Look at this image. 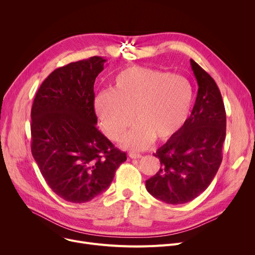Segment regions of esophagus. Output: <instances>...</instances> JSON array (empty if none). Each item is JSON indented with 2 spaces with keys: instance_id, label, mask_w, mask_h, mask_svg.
Here are the masks:
<instances>
[{
  "instance_id": "obj_1",
  "label": "esophagus",
  "mask_w": 255,
  "mask_h": 255,
  "mask_svg": "<svg viewBox=\"0 0 255 255\" xmlns=\"http://www.w3.org/2000/svg\"><path fill=\"white\" fill-rule=\"evenodd\" d=\"M129 157L132 159H138L141 157V155L139 153H135V152H130L129 153Z\"/></svg>"
}]
</instances>
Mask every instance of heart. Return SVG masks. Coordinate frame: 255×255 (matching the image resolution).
Returning <instances> with one entry per match:
<instances>
[{
    "label": "heart",
    "mask_w": 255,
    "mask_h": 255,
    "mask_svg": "<svg viewBox=\"0 0 255 255\" xmlns=\"http://www.w3.org/2000/svg\"><path fill=\"white\" fill-rule=\"evenodd\" d=\"M193 90L187 79L158 69L129 66L114 77L113 90L99 93L95 111L105 134L119 140L132 123H136L123 138L127 148L144 149L156 138L175 137L189 118ZM133 115H131V113Z\"/></svg>",
    "instance_id": "obj_1"
}]
</instances>
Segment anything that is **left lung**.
Here are the masks:
<instances>
[{"instance_id":"obj_1","label":"left lung","mask_w":255,"mask_h":255,"mask_svg":"<svg viewBox=\"0 0 255 255\" xmlns=\"http://www.w3.org/2000/svg\"><path fill=\"white\" fill-rule=\"evenodd\" d=\"M198 85L190 117L178 134L154 154L161 167L145 188L170 205L191 202L213 181L222 161L226 114L221 93L209 73L190 60Z\"/></svg>"}]
</instances>
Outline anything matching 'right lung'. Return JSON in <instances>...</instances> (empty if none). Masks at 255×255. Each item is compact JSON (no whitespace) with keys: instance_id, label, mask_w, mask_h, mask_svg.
Segmentation results:
<instances>
[{"instance_id":"1","label":"right lung","mask_w":255,"mask_h":255,"mask_svg":"<svg viewBox=\"0 0 255 255\" xmlns=\"http://www.w3.org/2000/svg\"><path fill=\"white\" fill-rule=\"evenodd\" d=\"M101 57L52 71L38 89L31 111V150L51 190L67 202H90L111 185L126 161L96 127L94 84Z\"/></svg>"}]
</instances>
